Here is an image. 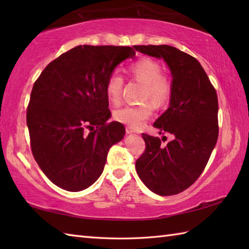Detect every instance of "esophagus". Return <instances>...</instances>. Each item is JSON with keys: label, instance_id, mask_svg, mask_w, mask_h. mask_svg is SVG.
<instances>
[{"label": "esophagus", "instance_id": "34e87169", "mask_svg": "<svg viewBox=\"0 0 249 249\" xmlns=\"http://www.w3.org/2000/svg\"><path fill=\"white\" fill-rule=\"evenodd\" d=\"M126 133H127V134H134V133H136V131L133 128L126 127Z\"/></svg>", "mask_w": 249, "mask_h": 249}]
</instances>
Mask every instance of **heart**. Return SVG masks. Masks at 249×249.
Segmentation results:
<instances>
[{
    "mask_svg": "<svg viewBox=\"0 0 249 249\" xmlns=\"http://www.w3.org/2000/svg\"><path fill=\"white\" fill-rule=\"evenodd\" d=\"M129 72L137 81L144 84V98L149 97L156 105H163L168 102L171 95V84L161 76V67L156 61L147 57L140 59L130 65ZM122 86L123 79L116 73L108 78L105 92L111 104L118 105L120 103ZM152 112V105L144 103L138 106H125L115 110L113 118L128 127L137 129L144 124Z\"/></svg>",
    "mask_w": 249,
    "mask_h": 249,
    "instance_id": "1",
    "label": "heart"
}]
</instances>
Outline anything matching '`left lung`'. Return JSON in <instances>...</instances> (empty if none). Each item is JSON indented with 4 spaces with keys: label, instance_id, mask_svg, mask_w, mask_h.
I'll return each mask as SVG.
<instances>
[{
    "label": "left lung",
    "instance_id": "obj_1",
    "mask_svg": "<svg viewBox=\"0 0 249 249\" xmlns=\"http://www.w3.org/2000/svg\"><path fill=\"white\" fill-rule=\"evenodd\" d=\"M134 48L162 59L170 70L169 107L153 126L160 134L173 137L163 146L157 137L142 134L146 149L136 161V170L151 192L177 195L197 181L217 142V94L203 67L192 55L168 45Z\"/></svg>",
    "mask_w": 249,
    "mask_h": 249
}]
</instances>
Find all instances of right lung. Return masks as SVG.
I'll return each mask as SVG.
<instances>
[{"mask_svg": "<svg viewBox=\"0 0 249 249\" xmlns=\"http://www.w3.org/2000/svg\"><path fill=\"white\" fill-rule=\"evenodd\" d=\"M130 47L77 46L47 66L32 89L26 112L32 153L46 177L67 192L97 181L109 149L125 136L105 88Z\"/></svg>", "mask_w": 249, "mask_h": 249, "instance_id": "1", "label": "right lung"}]
</instances>
